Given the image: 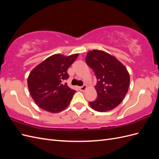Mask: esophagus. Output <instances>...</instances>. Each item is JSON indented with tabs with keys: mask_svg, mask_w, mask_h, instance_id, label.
Returning <instances> with one entry per match:
<instances>
[{
	"mask_svg": "<svg viewBox=\"0 0 159 159\" xmlns=\"http://www.w3.org/2000/svg\"><path fill=\"white\" fill-rule=\"evenodd\" d=\"M86 88H87V85H83V86H81V87L79 88V89L81 91H84L86 89Z\"/></svg>",
	"mask_w": 159,
	"mask_h": 159,
	"instance_id": "1",
	"label": "esophagus"
}]
</instances>
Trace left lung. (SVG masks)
<instances>
[{
    "label": "left lung",
    "instance_id": "obj_1",
    "mask_svg": "<svg viewBox=\"0 0 159 159\" xmlns=\"http://www.w3.org/2000/svg\"><path fill=\"white\" fill-rule=\"evenodd\" d=\"M85 61L97 78L98 97L89 102V105L99 112L113 109L122 102L129 89L130 78L126 68L116 57L98 50L89 51Z\"/></svg>",
    "mask_w": 159,
    "mask_h": 159
}]
</instances>
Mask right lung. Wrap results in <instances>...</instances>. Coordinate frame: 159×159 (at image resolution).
Listing matches in <instances>:
<instances>
[{
	"mask_svg": "<svg viewBox=\"0 0 159 159\" xmlns=\"http://www.w3.org/2000/svg\"><path fill=\"white\" fill-rule=\"evenodd\" d=\"M78 55L54 54L30 72L28 87L32 99L40 108L50 113H58L68 106L75 91L62 81L68 79L67 71Z\"/></svg>",
	"mask_w": 159,
	"mask_h": 159,
	"instance_id": "1",
	"label": "right lung"
}]
</instances>
